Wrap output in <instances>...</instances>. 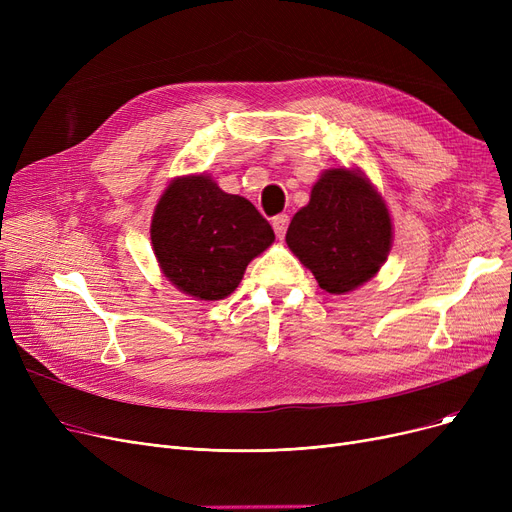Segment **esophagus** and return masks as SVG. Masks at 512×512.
<instances>
[{"instance_id": "esophagus-1", "label": "esophagus", "mask_w": 512, "mask_h": 512, "mask_svg": "<svg viewBox=\"0 0 512 512\" xmlns=\"http://www.w3.org/2000/svg\"><path fill=\"white\" fill-rule=\"evenodd\" d=\"M288 222H290V218H288L286 213H280V215H276V218L272 220V226H274V230H276V236H278V238H282V236L286 234Z\"/></svg>"}]
</instances>
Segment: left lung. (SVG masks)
<instances>
[{"label": "left lung", "mask_w": 512, "mask_h": 512, "mask_svg": "<svg viewBox=\"0 0 512 512\" xmlns=\"http://www.w3.org/2000/svg\"><path fill=\"white\" fill-rule=\"evenodd\" d=\"M286 245L321 288L351 292L378 274L390 253L388 207L359 170H326L294 213Z\"/></svg>", "instance_id": "1"}]
</instances>
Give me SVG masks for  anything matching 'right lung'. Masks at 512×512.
<instances>
[{"label": "right lung", "instance_id": "add662e5", "mask_svg": "<svg viewBox=\"0 0 512 512\" xmlns=\"http://www.w3.org/2000/svg\"><path fill=\"white\" fill-rule=\"evenodd\" d=\"M251 201L228 195L209 176H182L161 195L151 242L164 276L184 294L220 301L236 290L251 259L274 242Z\"/></svg>", "mask_w": 512, "mask_h": 512}]
</instances>
